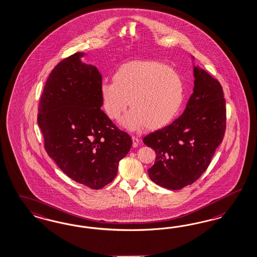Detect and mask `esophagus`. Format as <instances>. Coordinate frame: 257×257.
Listing matches in <instances>:
<instances>
[{"label": "esophagus", "mask_w": 257, "mask_h": 257, "mask_svg": "<svg viewBox=\"0 0 257 257\" xmlns=\"http://www.w3.org/2000/svg\"><path fill=\"white\" fill-rule=\"evenodd\" d=\"M132 141H133V147H138L140 144V140L136 137H132Z\"/></svg>", "instance_id": "1"}]
</instances>
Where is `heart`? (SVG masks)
Returning <instances> with one entry per match:
<instances>
[{
  "label": "heart",
  "instance_id": "heart-1",
  "mask_svg": "<svg viewBox=\"0 0 257 257\" xmlns=\"http://www.w3.org/2000/svg\"><path fill=\"white\" fill-rule=\"evenodd\" d=\"M185 95L183 80L164 63L135 61L115 71L113 81L102 80L101 105L109 118L117 120L128 106L122 125L129 130L159 129L170 123L182 106ZM130 102H127V100Z\"/></svg>",
  "mask_w": 257,
  "mask_h": 257
}]
</instances>
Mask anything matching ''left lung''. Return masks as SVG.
Listing matches in <instances>:
<instances>
[{"label": "left lung", "mask_w": 257, "mask_h": 257, "mask_svg": "<svg viewBox=\"0 0 257 257\" xmlns=\"http://www.w3.org/2000/svg\"><path fill=\"white\" fill-rule=\"evenodd\" d=\"M195 86L183 114L164 128L143 138L154 149L155 164L148 175L156 184L180 190L208 168L226 130V101L219 81L198 65Z\"/></svg>", "instance_id": "1"}]
</instances>
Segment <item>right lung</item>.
Returning a JSON list of instances; mask_svg holds the SVG:
<instances>
[{"mask_svg": "<svg viewBox=\"0 0 257 257\" xmlns=\"http://www.w3.org/2000/svg\"><path fill=\"white\" fill-rule=\"evenodd\" d=\"M73 54L50 73L39 103L38 124L48 156L71 179L98 190L112 182L132 147L100 109L102 77Z\"/></svg>", "mask_w": 257, "mask_h": 257, "instance_id": "right-lung-1", "label": "right lung"}]
</instances>
